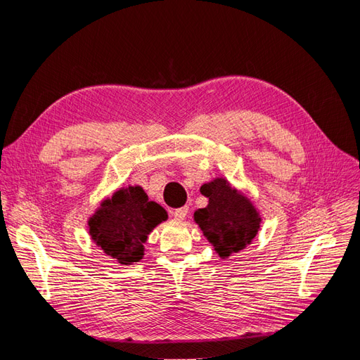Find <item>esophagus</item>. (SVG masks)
Here are the masks:
<instances>
[{"label":"esophagus","mask_w":360,"mask_h":360,"mask_svg":"<svg viewBox=\"0 0 360 360\" xmlns=\"http://www.w3.org/2000/svg\"><path fill=\"white\" fill-rule=\"evenodd\" d=\"M188 212H189V207H181V209H176V210H172V212H171V214H172L174 217H176L177 221H183L184 217H186Z\"/></svg>","instance_id":"obj_1"}]
</instances>
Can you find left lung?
Here are the masks:
<instances>
[{
	"label": "left lung",
	"mask_w": 360,
	"mask_h": 360,
	"mask_svg": "<svg viewBox=\"0 0 360 360\" xmlns=\"http://www.w3.org/2000/svg\"><path fill=\"white\" fill-rule=\"evenodd\" d=\"M200 191L209 198V205L195 212L193 219L217 255L226 258L252 242L261 217L245 195L233 189L225 179L205 183Z\"/></svg>",
	"instance_id": "1"
}]
</instances>
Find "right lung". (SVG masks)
<instances>
[{
    "label": "right lung",
    "instance_id": "add662e5",
    "mask_svg": "<svg viewBox=\"0 0 360 360\" xmlns=\"http://www.w3.org/2000/svg\"><path fill=\"white\" fill-rule=\"evenodd\" d=\"M167 217V210L150 201L143 188L129 186L105 200L90 217V236L106 255L127 266L143 258L148 234Z\"/></svg>",
    "mask_w": 360,
    "mask_h": 360
}]
</instances>
